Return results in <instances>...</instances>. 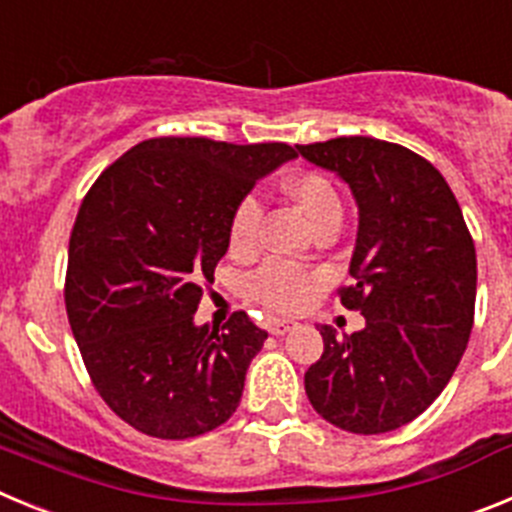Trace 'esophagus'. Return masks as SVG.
I'll list each match as a JSON object with an SVG mask.
<instances>
[{
  "mask_svg": "<svg viewBox=\"0 0 512 512\" xmlns=\"http://www.w3.org/2000/svg\"><path fill=\"white\" fill-rule=\"evenodd\" d=\"M292 328H295V323H292V320H269L271 336H284V333H289Z\"/></svg>",
  "mask_w": 512,
  "mask_h": 512,
  "instance_id": "34e87169",
  "label": "esophagus"
}]
</instances>
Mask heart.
Wrapping results in <instances>:
<instances>
[{
  "label": "heart",
  "instance_id": "heart-1",
  "mask_svg": "<svg viewBox=\"0 0 512 512\" xmlns=\"http://www.w3.org/2000/svg\"><path fill=\"white\" fill-rule=\"evenodd\" d=\"M284 192L297 202L315 230L325 223H341L343 205L336 187L320 171H297L284 179ZM261 217L264 205L256 194H246L235 202L228 220V248L235 256H251L259 248ZM320 277L307 266L295 261L271 259L253 271L246 282V295L264 310L271 312H300L312 302L318 292Z\"/></svg>",
  "mask_w": 512,
  "mask_h": 512
}]
</instances>
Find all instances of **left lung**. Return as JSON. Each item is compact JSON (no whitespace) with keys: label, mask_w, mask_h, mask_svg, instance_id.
I'll list each match as a JSON object with an SVG mask.
<instances>
[{"label":"left lung","mask_w":512,"mask_h":512,"mask_svg":"<svg viewBox=\"0 0 512 512\" xmlns=\"http://www.w3.org/2000/svg\"><path fill=\"white\" fill-rule=\"evenodd\" d=\"M336 171L359 205V235L341 305L366 328L336 336L305 372L320 418L374 436L418 418L449 384L474 325L477 251L441 171L410 148L348 135L297 146Z\"/></svg>","instance_id":"8db88e82"}]
</instances>
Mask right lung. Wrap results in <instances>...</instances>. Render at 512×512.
Listing matches in <instances>:
<instances>
[{
  "instance_id": "right-lung-1",
  "label": "right lung",
  "mask_w": 512,
  "mask_h": 512,
  "mask_svg": "<svg viewBox=\"0 0 512 512\" xmlns=\"http://www.w3.org/2000/svg\"><path fill=\"white\" fill-rule=\"evenodd\" d=\"M295 156L287 143L151 138L81 200L66 312L94 390L135 431L184 441L238 408L266 330L243 310L220 330L192 315L228 251L235 202Z\"/></svg>"
}]
</instances>
